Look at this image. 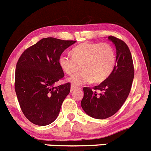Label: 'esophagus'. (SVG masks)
<instances>
[{"mask_svg":"<svg viewBox=\"0 0 151 151\" xmlns=\"http://www.w3.org/2000/svg\"><path fill=\"white\" fill-rule=\"evenodd\" d=\"M78 88H80L76 87V85H71V89H70V90H71V91H75V90H76V89H78Z\"/></svg>","mask_w":151,"mask_h":151,"instance_id":"1","label":"esophagus"}]
</instances>
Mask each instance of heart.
<instances>
[{
  "label": "heart",
  "instance_id": "obj_1",
  "mask_svg": "<svg viewBox=\"0 0 151 151\" xmlns=\"http://www.w3.org/2000/svg\"><path fill=\"white\" fill-rule=\"evenodd\" d=\"M71 54L72 57L61 55L59 63L69 76L74 74L81 66L82 71L70 78V82L75 85L92 82L101 83L110 76L115 67V51L107 42H84L73 47Z\"/></svg>",
  "mask_w": 151,
  "mask_h": 151
}]
</instances>
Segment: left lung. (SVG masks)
<instances>
[{
    "label": "left lung",
    "mask_w": 151,
    "mask_h": 151,
    "mask_svg": "<svg viewBox=\"0 0 151 151\" xmlns=\"http://www.w3.org/2000/svg\"><path fill=\"white\" fill-rule=\"evenodd\" d=\"M108 38L116 49L115 67L104 82L91 88L84 87L81 106L88 115L98 119L109 118L118 111L130 93L134 69L132 57L125 41L114 36Z\"/></svg>",
    "instance_id": "8db88e82"
}]
</instances>
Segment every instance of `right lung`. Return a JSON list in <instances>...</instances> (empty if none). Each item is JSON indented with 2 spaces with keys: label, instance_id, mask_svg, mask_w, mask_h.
Returning <instances> with one entry per match:
<instances>
[{
  "label": "right lung",
  "instance_id": "add662e5",
  "mask_svg": "<svg viewBox=\"0 0 151 151\" xmlns=\"http://www.w3.org/2000/svg\"><path fill=\"white\" fill-rule=\"evenodd\" d=\"M76 41L42 38L24 50L17 61L15 91L25 116L38 125L52 123L70 91V83L54 85L64 78L59 59Z\"/></svg>",
  "mask_w": 151,
  "mask_h": 151
}]
</instances>
